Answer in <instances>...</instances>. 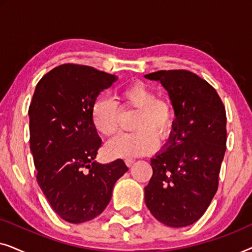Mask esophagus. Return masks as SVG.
Wrapping results in <instances>:
<instances>
[{"label":"esophagus","instance_id":"esophagus-1","mask_svg":"<svg viewBox=\"0 0 252 252\" xmlns=\"http://www.w3.org/2000/svg\"><path fill=\"white\" fill-rule=\"evenodd\" d=\"M134 161H135V160L132 159V158H127V159H125V163H126V165H127V166H128V167L132 166V165L134 164Z\"/></svg>","mask_w":252,"mask_h":252}]
</instances>
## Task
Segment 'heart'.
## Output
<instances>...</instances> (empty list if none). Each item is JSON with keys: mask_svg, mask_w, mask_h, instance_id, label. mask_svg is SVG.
Wrapping results in <instances>:
<instances>
[{"mask_svg": "<svg viewBox=\"0 0 252 252\" xmlns=\"http://www.w3.org/2000/svg\"><path fill=\"white\" fill-rule=\"evenodd\" d=\"M123 108L137 110L133 133L122 134L106 144L109 155L118 158H133L154 153L158 139L166 141L175 126V111L171 101L157 97L156 92L141 81H135L120 93ZM93 124L102 135L111 137L119 130L120 109L112 98L102 96L92 110Z\"/></svg>", "mask_w": 252, "mask_h": 252, "instance_id": "b5f03b06", "label": "heart"}]
</instances>
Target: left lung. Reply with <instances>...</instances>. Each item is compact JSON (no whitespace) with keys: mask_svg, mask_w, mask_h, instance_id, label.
<instances>
[{"mask_svg":"<svg viewBox=\"0 0 252 252\" xmlns=\"http://www.w3.org/2000/svg\"><path fill=\"white\" fill-rule=\"evenodd\" d=\"M144 77L160 81L177 117L166 149L151 158L146 204L164 225L189 226L204 215L218 190L227 140L225 106L216 89L190 71L161 70Z\"/></svg>","mask_w":252,"mask_h":252,"instance_id":"left-lung-1","label":"left lung"}]
</instances>
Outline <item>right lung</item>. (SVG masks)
I'll list each match as a JSON object with an SVG mask.
<instances>
[{
    "label": "right lung",
    "mask_w": 252,
    "mask_h": 252,
    "mask_svg": "<svg viewBox=\"0 0 252 252\" xmlns=\"http://www.w3.org/2000/svg\"><path fill=\"white\" fill-rule=\"evenodd\" d=\"M117 77L92 66L63 64L37 82L31 102L30 147L36 180L54 211L72 223L94 219L128 167L96 163L102 140L93 124L98 94Z\"/></svg>",
    "instance_id": "right-lung-1"
}]
</instances>
